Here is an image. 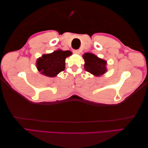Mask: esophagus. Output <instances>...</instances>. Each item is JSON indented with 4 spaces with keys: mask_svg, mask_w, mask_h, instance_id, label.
<instances>
[{
    "mask_svg": "<svg viewBox=\"0 0 148 148\" xmlns=\"http://www.w3.org/2000/svg\"><path fill=\"white\" fill-rule=\"evenodd\" d=\"M73 53H74V54H79V50H77V49H74V50H73Z\"/></svg>",
    "mask_w": 148,
    "mask_h": 148,
    "instance_id": "34e87169",
    "label": "esophagus"
}]
</instances>
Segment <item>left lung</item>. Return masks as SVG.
<instances>
[{"mask_svg": "<svg viewBox=\"0 0 148 148\" xmlns=\"http://www.w3.org/2000/svg\"><path fill=\"white\" fill-rule=\"evenodd\" d=\"M83 57L84 60V69L94 76H100L107 71V62L100 58L90 53L84 54Z\"/></svg>", "mask_w": 148, "mask_h": 148, "instance_id": "left-lung-1", "label": "left lung"}]
</instances>
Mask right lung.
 <instances>
[{
    "instance_id": "obj_1",
    "label": "right lung",
    "mask_w": 148,
    "mask_h": 148,
    "mask_svg": "<svg viewBox=\"0 0 148 148\" xmlns=\"http://www.w3.org/2000/svg\"><path fill=\"white\" fill-rule=\"evenodd\" d=\"M72 55L70 51L56 50L49 54L43 55L37 59L36 67L42 74L55 77L65 68V58Z\"/></svg>"
}]
</instances>
